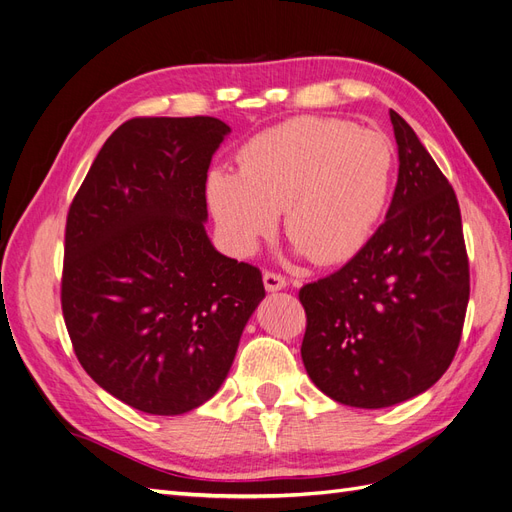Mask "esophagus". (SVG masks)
Instances as JSON below:
<instances>
[{
	"label": "esophagus",
	"instance_id": "34e87169",
	"mask_svg": "<svg viewBox=\"0 0 512 512\" xmlns=\"http://www.w3.org/2000/svg\"><path fill=\"white\" fill-rule=\"evenodd\" d=\"M262 282H265V288L269 292H277V290H284L288 286L286 277L277 275V273H271V271H265V275H262Z\"/></svg>",
	"mask_w": 512,
	"mask_h": 512
}]
</instances>
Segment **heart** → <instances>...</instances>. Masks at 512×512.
Segmentation results:
<instances>
[{"label": "heart", "instance_id": "obj_1", "mask_svg": "<svg viewBox=\"0 0 512 512\" xmlns=\"http://www.w3.org/2000/svg\"><path fill=\"white\" fill-rule=\"evenodd\" d=\"M389 136L329 117H299L260 132L239 153V173L213 168L205 194L232 252L252 254L286 209L299 254L337 265L359 254L391 196Z\"/></svg>", "mask_w": 512, "mask_h": 512}]
</instances>
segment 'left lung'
Returning <instances> with one entry per match:
<instances>
[{
  "label": "left lung",
  "instance_id": "obj_1",
  "mask_svg": "<svg viewBox=\"0 0 512 512\" xmlns=\"http://www.w3.org/2000/svg\"><path fill=\"white\" fill-rule=\"evenodd\" d=\"M399 173L386 220L346 265L301 288L307 376L352 408L425 393L451 365L470 299L457 196L391 111Z\"/></svg>",
  "mask_w": 512,
  "mask_h": 512
}]
</instances>
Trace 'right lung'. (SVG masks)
<instances>
[{"label": "right lung", "instance_id": "1", "mask_svg": "<svg viewBox=\"0 0 512 512\" xmlns=\"http://www.w3.org/2000/svg\"><path fill=\"white\" fill-rule=\"evenodd\" d=\"M230 128L138 117L91 164L66 224L61 309L76 359L106 393L158 416L190 412L226 380L262 275L215 250L205 183Z\"/></svg>", "mask_w": 512, "mask_h": 512}]
</instances>
